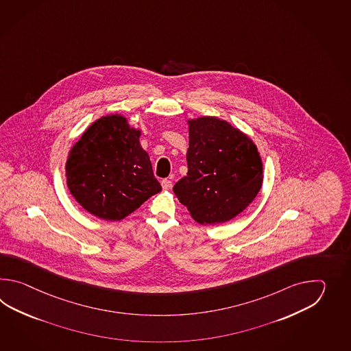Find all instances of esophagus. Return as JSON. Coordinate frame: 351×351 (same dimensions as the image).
<instances>
[{"instance_id":"obj_1","label":"esophagus","mask_w":351,"mask_h":351,"mask_svg":"<svg viewBox=\"0 0 351 351\" xmlns=\"http://www.w3.org/2000/svg\"><path fill=\"white\" fill-rule=\"evenodd\" d=\"M160 184L163 186V189H171L172 188V180L171 179H163L162 182H160Z\"/></svg>"}]
</instances>
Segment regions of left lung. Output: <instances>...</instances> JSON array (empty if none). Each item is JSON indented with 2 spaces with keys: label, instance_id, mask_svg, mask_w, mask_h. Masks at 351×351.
Wrapping results in <instances>:
<instances>
[{
  "label": "left lung",
  "instance_id": "left-lung-1",
  "mask_svg": "<svg viewBox=\"0 0 351 351\" xmlns=\"http://www.w3.org/2000/svg\"><path fill=\"white\" fill-rule=\"evenodd\" d=\"M188 173L173 186L201 224L223 223L250 206L263 182L262 160L251 138L226 120H188Z\"/></svg>",
  "mask_w": 351,
  "mask_h": 351
}]
</instances>
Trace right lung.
<instances>
[{
    "label": "right lung",
    "instance_id": "1",
    "mask_svg": "<svg viewBox=\"0 0 351 351\" xmlns=\"http://www.w3.org/2000/svg\"><path fill=\"white\" fill-rule=\"evenodd\" d=\"M141 130L119 114L101 117L70 149L66 183L76 202L105 221H120L162 191Z\"/></svg>",
    "mask_w": 351,
    "mask_h": 351
}]
</instances>
